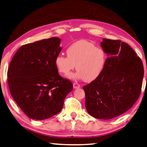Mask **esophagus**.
<instances>
[{
    "label": "esophagus",
    "instance_id": "esophagus-1",
    "mask_svg": "<svg viewBox=\"0 0 147 147\" xmlns=\"http://www.w3.org/2000/svg\"><path fill=\"white\" fill-rule=\"evenodd\" d=\"M73 87H74V88H78L80 87V85L79 84V83L74 82L73 83Z\"/></svg>",
    "mask_w": 147,
    "mask_h": 147
}]
</instances>
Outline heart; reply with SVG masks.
I'll use <instances>...</instances> for the list:
<instances>
[{"mask_svg":"<svg viewBox=\"0 0 147 147\" xmlns=\"http://www.w3.org/2000/svg\"><path fill=\"white\" fill-rule=\"evenodd\" d=\"M66 53L67 57L62 54L56 57L55 63L57 70L62 75L67 76L76 65L77 73L71 77L84 79L87 82L94 81L100 75L107 60L104 49L85 40L69 46Z\"/></svg>","mask_w":147,"mask_h":147,"instance_id":"heart-1","label":"heart"}]
</instances>
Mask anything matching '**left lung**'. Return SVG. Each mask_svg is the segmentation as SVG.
Returning <instances> with one entry per match:
<instances>
[{
  "mask_svg": "<svg viewBox=\"0 0 147 147\" xmlns=\"http://www.w3.org/2000/svg\"><path fill=\"white\" fill-rule=\"evenodd\" d=\"M101 47L108 55L104 69L83 88L88 113L96 119L108 120L125 113L136 102L144 68L142 60L127 43L103 39Z\"/></svg>",
  "mask_w": 147,
  "mask_h": 147,
  "instance_id": "8db88e82",
  "label": "left lung"
}]
</instances>
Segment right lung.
Masks as SVG:
<instances>
[{"label":"right lung","instance_id":"add662e5","mask_svg":"<svg viewBox=\"0 0 147 147\" xmlns=\"http://www.w3.org/2000/svg\"><path fill=\"white\" fill-rule=\"evenodd\" d=\"M60 41L53 37L23 45L9 66L11 96L30 119L44 120L59 113L73 90V83L59 75L55 63Z\"/></svg>","mask_w":147,"mask_h":147}]
</instances>
